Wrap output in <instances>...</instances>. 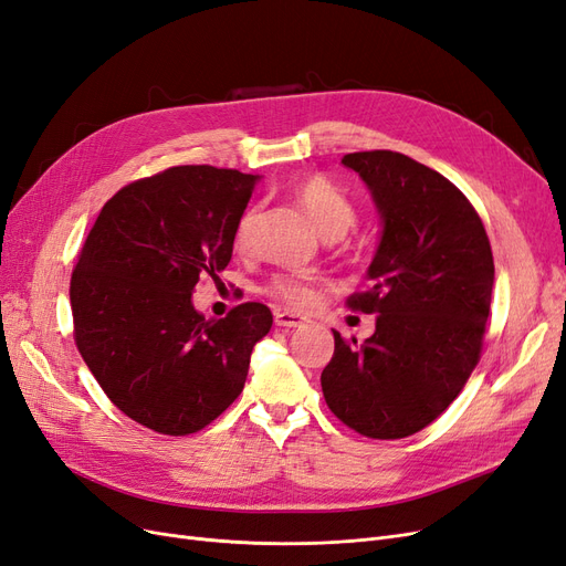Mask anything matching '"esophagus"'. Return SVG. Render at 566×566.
<instances>
[{"instance_id":"1","label":"esophagus","mask_w":566,"mask_h":566,"mask_svg":"<svg viewBox=\"0 0 566 566\" xmlns=\"http://www.w3.org/2000/svg\"><path fill=\"white\" fill-rule=\"evenodd\" d=\"M274 321L279 327H304L306 325V318L300 314H292V311H276Z\"/></svg>"}]
</instances>
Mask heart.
I'll return each instance as SVG.
<instances>
[{
    "label": "heart",
    "mask_w": 566,
    "mask_h": 566,
    "mask_svg": "<svg viewBox=\"0 0 566 566\" xmlns=\"http://www.w3.org/2000/svg\"><path fill=\"white\" fill-rule=\"evenodd\" d=\"M292 197L302 206L306 218L314 222V227L321 231L325 239H339L346 233V229L356 222V208L348 201L346 193H342L333 182L323 175H308V178L300 180L292 189ZM258 210L245 208L241 218L233 227V243L237 248H248L252 229H255ZM269 292L276 300L290 304V306H308L318 297L316 283L306 276H276L269 285Z\"/></svg>",
    "instance_id": "b5f03b06"
}]
</instances>
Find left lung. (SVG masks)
Segmentation results:
<instances>
[{
    "mask_svg": "<svg viewBox=\"0 0 566 566\" xmlns=\"http://www.w3.org/2000/svg\"><path fill=\"white\" fill-rule=\"evenodd\" d=\"M381 218L367 292L348 306L377 314L360 346L335 333L321 375L327 407L377 440L407 438L436 421L480 360L494 258L471 201L433 168L398 151L346 154Z\"/></svg>",
    "mask_w": 566,
    "mask_h": 566,
    "instance_id": "1",
    "label": "left lung"
}]
</instances>
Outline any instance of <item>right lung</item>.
<instances>
[{
    "instance_id": "obj_1",
    "label": "right lung",
    "mask_w": 566,
    "mask_h": 566,
    "mask_svg": "<svg viewBox=\"0 0 566 566\" xmlns=\"http://www.w3.org/2000/svg\"><path fill=\"white\" fill-rule=\"evenodd\" d=\"M260 175L175 166L103 206L72 271L74 342L107 398L164 436H189L239 398L252 346L274 323L260 302L206 321L191 295L220 279Z\"/></svg>"
}]
</instances>
